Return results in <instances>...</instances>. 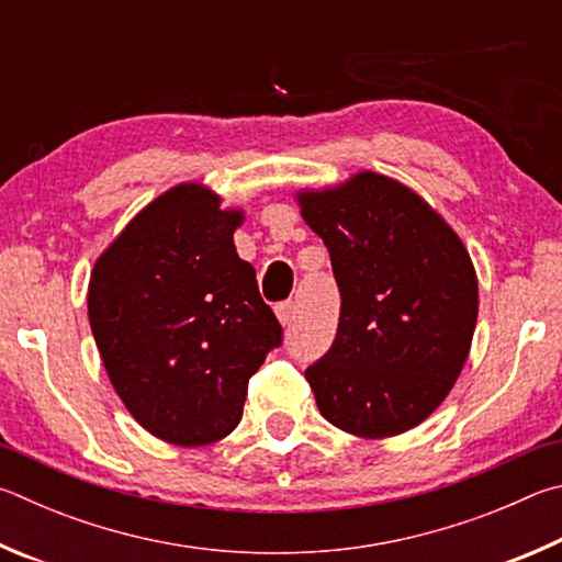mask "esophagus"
Here are the masks:
<instances>
[{"mask_svg": "<svg viewBox=\"0 0 562 562\" xmlns=\"http://www.w3.org/2000/svg\"><path fill=\"white\" fill-rule=\"evenodd\" d=\"M293 313H296V306H293V301L276 303V318H279L283 326H289V323L293 321Z\"/></svg>", "mask_w": 562, "mask_h": 562, "instance_id": "obj_1", "label": "esophagus"}]
</instances>
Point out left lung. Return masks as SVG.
<instances>
[{
    "label": "left lung",
    "mask_w": 562,
    "mask_h": 562,
    "mask_svg": "<svg viewBox=\"0 0 562 562\" xmlns=\"http://www.w3.org/2000/svg\"><path fill=\"white\" fill-rule=\"evenodd\" d=\"M299 202L340 291L336 340L306 370L316 405L356 437L402 435L464 368L479 313L474 263L451 226L385 175L360 172Z\"/></svg>",
    "instance_id": "obj_1"
}]
</instances>
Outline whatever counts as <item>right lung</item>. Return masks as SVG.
<instances>
[{
	"label": "right lung",
	"instance_id": "right-lung-1",
	"mask_svg": "<svg viewBox=\"0 0 562 562\" xmlns=\"http://www.w3.org/2000/svg\"><path fill=\"white\" fill-rule=\"evenodd\" d=\"M241 212L200 184L157 196L95 261L88 321L131 415L177 447L224 439L283 330L239 259Z\"/></svg>",
	"mask_w": 562,
	"mask_h": 562
}]
</instances>
